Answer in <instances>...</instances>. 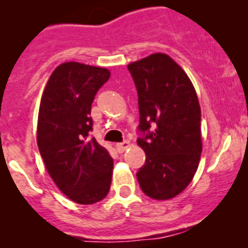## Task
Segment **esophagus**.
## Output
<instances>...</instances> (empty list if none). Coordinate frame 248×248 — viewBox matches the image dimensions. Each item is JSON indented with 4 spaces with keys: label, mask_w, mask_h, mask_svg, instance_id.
I'll return each mask as SVG.
<instances>
[{
    "label": "esophagus",
    "mask_w": 248,
    "mask_h": 248,
    "mask_svg": "<svg viewBox=\"0 0 248 248\" xmlns=\"http://www.w3.org/2000/svg\"><path fill=\"white\" fill-rule=\"evenodd\" d=\"M129 146H130L129 141H123V142H119V144H115V150H117L119 154H122V152L125 151Z\"/></svg>",
    "instance_id": "1"
}]
</instances>
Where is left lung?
I'll return each mask as SVG.
<instances>
[{
  "label": "left lung",
  "mask_w": 248,
  "mask_h": 248,
  "mask_svg": "<svg viewBox=\"0 0 248 248\" xmlns=\"http://www.w3.org/2000/svg\"><path fill=\"white\" fill-rule=\"evenodd\" d=\"M128 70L138 91V145L146 154L136 173L140 188L150 198H173L189 185L201 160L198 97L187 74L166 54L129 63Z\"/></svg>",
  "instance_id": "obj_1"
}]
</instances>
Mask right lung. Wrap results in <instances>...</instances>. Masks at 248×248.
I'll use <instances>...</instances> for the list:
<instances>
[{
    "label": "right lung",
    "instance_id": "add662e5",
    "mask_svg": "<svg viewBox=\"0 0 248 248\" xmlns=\"http://www.w3.org/2000/svg\"><path fill=\"white\" fill-rule=\"evenodd\" d=\"M110 72L79 62H65L50 76L38 115V147L59 189L78 204H93L108 194L113 158L97 140L91 108Z\"/></svg>",
    "mask_w": 248,
    "mask_h": 248
}]
</instances>
